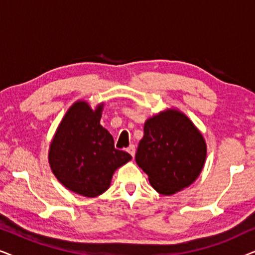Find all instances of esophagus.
Listing matches in <instances>:
<instances>
[{
	"label": "esophagus",
	"instance_id": "1",
	"mask_svg": "<svg viewBox=\"0 0 255 255\" xmlns=\"http://www.w3.org/2000/svg\"><path fill=\"white\" fill-rule=\"evenodd\" d=\"M127 151H128V153H130V154H131L132 156H134V154H135V146L131 144V145L128 146V147L127 148Z\"/></svg>",
	"mask_w": 255,
	"mask_h": 255
}]
</instances>
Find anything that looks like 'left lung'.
<instances>
[{
    "label": "left lung",
    "instance_id": "obj_1",
    "mask_svg": "<svg viewBox=\"0 0 255 255\" xmlns=\"http://www.w3.org/2000/svg\"><path fill=\"white\" fill-rule=\"evenodd\" d=\"M205 158L203 135L183 113L167 109L145 122L135 162L159 194L173 195L189 187L203 169Z\"/></svg>",
    "mask_w": 255,
    "mask_h": 255
}]
</instances>
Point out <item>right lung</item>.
Masks as SVG:
<instances>
[{
  "label": "right lung",
  "instance_id": "1",
  "mask_svg": "<svg viewBox=\"0 0 255 255\" xmlns=\"http://www.w3.org/2000/svg\"><path fill=\"white\" fill-rule=\"evenodd\" d=\"M103 103L93 110L86 101L69 108L59 124L48 151L55 177L68 190L96 197L110 187L115 170L132 156L116 149L114 138L100 124Z\"/></svg>",
  "mask_w": 255,
  "mask_h": 255
}]
</instances>
